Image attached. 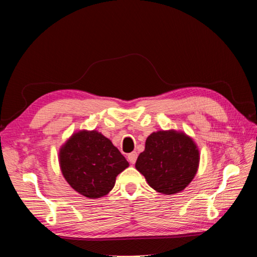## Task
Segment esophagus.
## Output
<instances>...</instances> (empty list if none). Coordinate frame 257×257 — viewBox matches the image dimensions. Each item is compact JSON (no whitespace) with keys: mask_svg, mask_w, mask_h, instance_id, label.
Segmentation results:
<instances>
[{"mask_svg":"<svg viewBox=\"0 0 257 257\" xmlns=\"http://www.w3.org/2000/svg\"><path fill=\"white\" fill-rule=\"evenodd\" d=\"M137 153L136 152H131L128 155H127V159L130 161V163H132V164H135V162L137 160Z\"/></svg>","mask_w":257,"mask_h":257,"instance_id":"34e87169","label":"esophagus"}]
</instances>
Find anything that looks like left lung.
I'll use <instances>...</instances> for the list:
<instances>
[{"instance_id":"8db88e82","label":"left lung","mask_w":257,"mask_h":257,"mask_svg":"<svg viewBox=\"0 0 257 257\" xmlns=\"http://www.w3.org/2000/svg\"><path fill=\"white\" fill-rule=\"evenodd\" d=\"M199 150L183 132L158 131L148 136L135 167L152 189L165 195L183 191L195 177Z\"/></svg>"}]
</instances>
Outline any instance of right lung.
Returning <instances> with one entry per match:
<instances>
[{"instance_id":"obj_1","label":"right lung","mask_w":257,"mask_h":257,"mask_svg":"<svg viewBox=\"0 0 257 257\" xmlns=\"http://www.w3.org/2000/svg\"><path fill=\"white\" fill-rule=\"evenodd\" d=\"M59 162L67 183L92 199L107 195L116 176L128 167V162L109 139L97 131L85 130L73 134L61 147Z\"/></svg>"}]
</instances>
